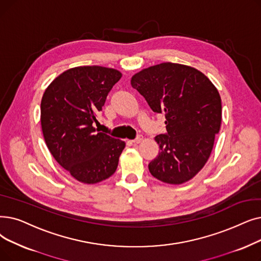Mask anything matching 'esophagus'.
Returning a JSON list of instances; mask_svg holds the SVG:
<instances>
[{
	"instance_id": "esophagus-1",
	"label": "esophagus",
	"mask_w": 261,
	"mask_h": 261,
	"mask_svg": "<svg viewBox=\"0 0 261 261\" xmlns=\"http://www.w3.org/2000/svg\"><path fill=\"white\" fill-rule=\"evenodd\" d=\"M142 141H143V137H141V135H139V137L135 139V140H132V143H134V144H140V143H142Z\"/></svg>"
}]
</instances>
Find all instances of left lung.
Wrapping results in <instances>:
<instances>
[{"label": "left lung", "mask_w": 261, "mask_h": 261, "mask_svg": "<svg viewBox=\"0 0 261 261\" xmlns=\"http://www.w3.org/2000/svg\"><path fill=\"white\" fill-rule=\"evenodd\" d=\"M131 85L166 118L167 132L154 138L160 152L148 164L150 174L168 185L187 182L207 163L221 128L217 87L196 68L168 62L135 73Z\"/></svg>", "instance_id": "8db88e82"}]
</instances>
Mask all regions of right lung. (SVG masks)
Segmentation results:
<instances>
[{
    "mask_svg": "<svg viewBox=\"0 0 261 261\" xmlns=\"http://www.w3.org/2000/svg\"><path fill=\"white\" fill-rule=\"evenodd\" d=\"M121 72L79 66L56 76L40 105L41 129L51 154L74 179L98 184L115 173L126 143L97 132L98 113Z\"/></svg>",
    "mask_w": 261,
    "mask_h": 261,
    "instance_id": "1",
    "label": "right lung"
}]
</instances>
